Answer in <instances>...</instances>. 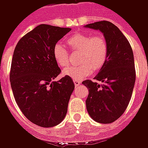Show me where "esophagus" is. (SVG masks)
<instances>
[{"mask_svg":"<svg viewBox=\"0 0 148 148\" xmlns=\"http://www.w3.org/2000/svg\"><path fill=\"white\" fill-rule=\"evenodd\" d=\"M74 85L77 86H79L81 83L80 80H78V79H74Z\"/></svg>","mask_w":148,"mask_h":148,"instance_id":"34e87169","label":"esophagus"}]
</instances>
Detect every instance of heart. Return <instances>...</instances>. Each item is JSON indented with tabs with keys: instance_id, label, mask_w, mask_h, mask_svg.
I'll return each instance as SVG.
<instances>
[{
	"instance_id": "1",
	"label": "heart",
	"mask_w": 148,
	"mask_h": 148,
	"mask_svg": "<svg viewBox=\"0 0 148 148\" xmlns=\"http://www.w3.org/2000/svg\"><path fill=\"white\" fill-rule=\"evenodd\" d=\"M73 51H80L79 64L71 66L63 71V74L74 79L86 77L93 71L103 67L108 58L109 47L101 35L93 36L87 33H75L66 40ZM55 62L61 67L70 64V52L64 46L57 42L53 48Z\"/></svg>"
}]
</instances>
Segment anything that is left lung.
Returning a JSON list of instances; mask_svg holds the SVG:
<instances>
[{
    "label": "left lung",
    "mask_w": 148,
    "mask_h": 148,
    "mask_svg": "<svg viewBox=\"0 0 148 148\" xmlns=\"http://www.w3.org/2000/svg\"><path fill=\"white\" fill-rule=\"evenodd\" d=\"M85 27L101 31L109 47L108 58L95 81L82 82L89 90L87 111L97 122L110 124L123 115L132 97L136 82L133 51L124 34L111 22L98 21Z\"/></svg>",
    "instance_id": "obj_1"
}]
</instances>
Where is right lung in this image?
Listing matches in <instances>:
<instances>
[{
    "label": "right lung",
    "mask_w": 148,
    "mask_h": 148,
    "mask_svg": "<svg viewBox=\"0 0 148 148\" xmlns=\"http://www.w3.org/2000/svg\"><path fill=\"white\" fill-rule=\"evenodd\" d=\"M71 29L40 24L22 37L15 47L10 83L23 114L38 126H56L66 116L74 90L70 76L61 73L53 55L54 46Z\"/></svg>",
    "instance_id": "obj_1"
}]
</instances>
